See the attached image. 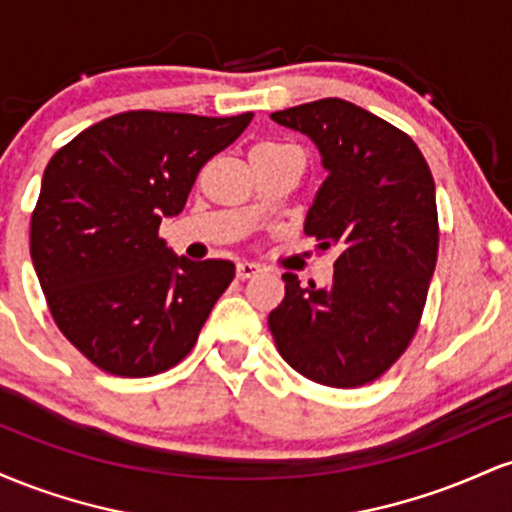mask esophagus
I'll return each instance as SVG.
<instances>
[{"label":"esophagus","instance_id":"34e87169","mask_svg":"<svg viewBox=\"0 0 512 512\" xmlns=\"http://www.w3.org/2000/svg\"><path fill=\"white\" fill-rule=\"evenodd\" d=\"M236 274H238V279H250V276H255V274H260V267H257L255 262H238L236 264Z\"/></svg>","mask_w":512,"mask_h":512}]
</instances>
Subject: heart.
Listing matches in <instances>:
<instances>
[{
	"label": "heart",
	"instance_id": "1",
	"mask_svg": "<svg viewBox=\"0 0 512 512\" xmlns=\"http://www.w3.org/2000/svg\"><path fill=\"white\" fill-rule=\"evenodd\" d=\"M272 149H284V146H281V144H260V146H255V151H272Z\"/></svg>",
	"mask_w": 512,
	"mask_h": 512
}]
</instances>
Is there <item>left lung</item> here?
Returning a JSON list of instances; mask_svg holds the SVG:
<instances>
[{"label": "left lung", "instance_id": "8db88e82", "mask_svg": "<svg viewBox=\"0 0 512 512\" xmlns=\"http://www.w3.org/2000/svg\"><path fill=\"white\" fill-rule=\"evenodd\" d=\"M272 120L320 151L327 178L305 233L339 252L325 289H303L296 274H284L286 296L269 313L276 349L313 383H373L414 337L436 269L431 168L402 129L342 98L279 110Z\"/></svg>", "mask_w": 512, "mask_h": 512}]
</instances>
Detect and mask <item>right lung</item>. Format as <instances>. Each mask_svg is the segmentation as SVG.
<instances>
[{
  "label": "right lung",
  "instance_id": "obj_1",
  "mask_svg": "<svg viewBox=\"0 0 512 512\" xmlns=\"http://www.w3.org/2000/svg\"><path fill=\"white\" fill-rule=\"evenodd\" d=\"M250 120L129 110L50 158L31 260L57 327L93 366L146 378L192 351L236 267L178 257L158 226L180 214L204 163Z\"/></svg>",
  "mask_w": 512,
  "mask_h": 512
}]
</instances>
